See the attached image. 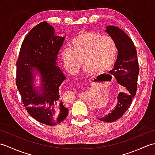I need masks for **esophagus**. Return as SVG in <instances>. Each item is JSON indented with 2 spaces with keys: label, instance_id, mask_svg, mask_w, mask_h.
I'll return each instance as SVG.
<instances>
[{
  "label": "esophagus",
  "instance_id": "esophagus-1",
  "mask_svg": "<svg viewBox=\"0 0 155 155\" xmlns=\"http://www.w3.org/2000/svg\"><path fill=\"white\" fill-rule=\"evenodd\" d=\"M91 80H90V81H91Z\"/></svg>",
  "mask_w": 155,
  "mask_h": 155
}]
</instances>
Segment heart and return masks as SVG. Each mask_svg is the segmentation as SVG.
Wrapping results in <instances>:
<instances>
[{
	"instance_id": "b5f03b06",
	"label": "heart",
	"mask_w": 155,
	"mask_h": 155,
	"mask_svg": "<svg viewBox=\"0 0 155 155\" xmlns=\"http://www.w3.org/2000/svg\"><path fill=\"white\" fill-rule=\"evenodd\" d=\"M117 47L113 37L98 32H86L72 39L70 47L61 51V59L69 73L77 74L83 64L84 71L91 74L97 71L105 73L111 70L116 62Z\"/></svg>"
}]
</instances>
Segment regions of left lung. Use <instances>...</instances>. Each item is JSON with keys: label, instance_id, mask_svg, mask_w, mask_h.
<instances>
[{"label": "left lung", "instance_id": "1", "mask_svg": "<svg viewBox=\"0 0 155 155\" xmlns=\"http://www.w3.org/2000/svg\"><path fill=\"white\" fill-rule=\"evenodd\" d=\"M105 32L116 42L118 56L110 74L117 78L122 86L127 88V93H119L117 104L106 116L98 120L110 123L118 120L124 114L132 103L137 93V79L139 73L137 53L133 41L120 28L115 26H107Z\"/></svg>", "mask_w": 155, "mask_h": 155}]
</instances>
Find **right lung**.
I'll return each mask as SVG.
<instances>
[{
    "instance_id": "obj_1",
    "label": "right lung",
    "mask_w": 155,
    "mask_h": 155,
    "mask_svg": "<svg viewBox=\"0 0 155 155\" xmlns=\"http://www.w3.org/2000/svg\"><path fill=\"white\" fill-rule=\"evenodd\" d=\"M65 37L57 36L47 22L32 28L23 41L16 62V87L28 114L40 123L53 126L68 114L59 94L66 77L57 65ZM40 84L35 87V77Z\"/></svg>"
}]
</instances>
